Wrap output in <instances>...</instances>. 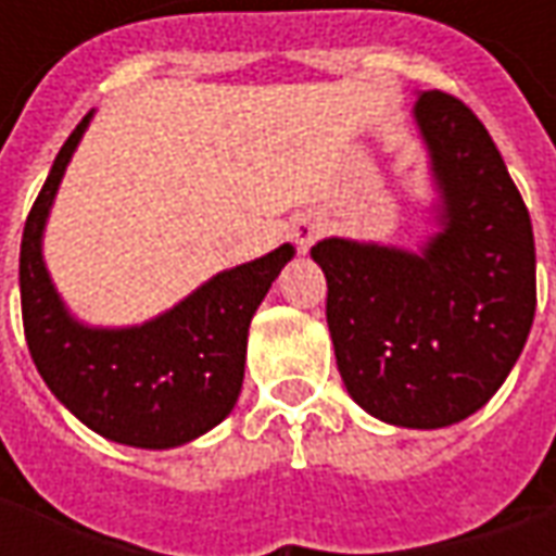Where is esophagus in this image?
Instances as JSON below:
<instances>
[{
	"label": "esophagus",
	"mask_w": 556,
	"mask_h": 556,
	"mask_svg": "<svg viewBox=\"0 0 556 556\" xmlns=\"http://www.w3.org/2000/svg\"><path fill=\"white\" fill-rule=\"evenodd\" d=\"M321 231H325V223L318 217H303L294 223V241L301 250H309L315 243V238H321Z\"/></svg>",
	"instance_id": "obj_1"
}]
</instances>
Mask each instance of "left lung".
Masks as SVG:
<instances>
[{"instance_id": "8db88e82", "label": "left lung", "mask_w": 556, "mask_h": 556, "mask_svg": "<svg viewBox=\"0 0 556 556\" xmlns=\"http://www.w3.org/2000/svg\"><path fill=\"white\" fill-rule=\"evenodd\" d=\"M417 125L443 193V229L422 253L327 238V327L351 399L372 417L441 429L489 402L536 313L533 226L473 110L422 91Z\"/></svg>"}]
</instances>
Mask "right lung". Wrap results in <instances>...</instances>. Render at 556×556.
Wrapping results in <instances>:
<instances>
[{"label": "right lung", "instance_id": "right-lung-1", "mask_svg": "<svg viewBox=\"0 0 556 556\" xmlns=\"http://www.w3.org/2000/svg\"><path fill=\"white\" fill-rule=\"evenodd\" d=\"M91 113L74 127L20 243V303L26 345L55 399L91 431L127 446L166 450L193 441L238 402L247 330L294 247L223 270L175 309L142 327L94 330L74 321L41 258V231L59 181Z\"/></svg>", "mask_w": 556, "mask_h": 556}]
</instances>
